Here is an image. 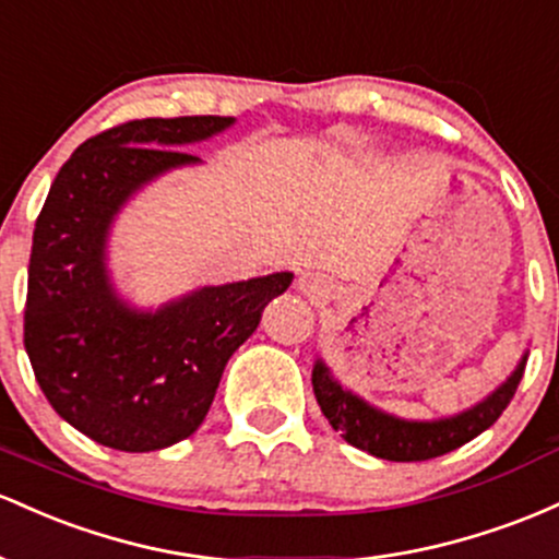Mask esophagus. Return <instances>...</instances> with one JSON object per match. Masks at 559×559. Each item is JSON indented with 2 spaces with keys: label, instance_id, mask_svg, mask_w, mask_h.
<instances>
[{
  "label": "esophagus",
  "instance_id": "1",
  "mask_svg": "<svg viewBox=\"0 0 559 559\" xmlns=\"http://www.w3.org/2000/svg\"><path fill=\"white\" fill-rule=\"evenodd\" d=\"M298 290L304 293V296H309V298H324L330 293V285H328V280L322 277V274L309 272V274H304V277L298 280Z\"/></svg>",
  "mask_w": 559,
  "mask_h": 559
}]
</instances>
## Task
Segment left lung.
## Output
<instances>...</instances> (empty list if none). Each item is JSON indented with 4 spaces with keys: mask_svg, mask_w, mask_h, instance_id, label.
Here are the masks:
<instances>
[{
    "mask_svg": "<svg viewBox=\"0 0 559 559\" xmlns=\"http://www.w3.org/2000/svg\"><path fill=\"white\" fill-rule=\"evenodd\" d=\"M525 361H528V350L520 356L515 372L501 382L497 391H491L460 415L441 419H404L388 415L356 393L346 391L332 378L330 367L322 359L313 361L311 385L313 396L322 406V415L330 419L332 430L341 432L350 447L388 462H423L465 447L483 430L491 428L515 396L525 372Z\"/></svg>",
    "mask_w": 559,
    "mask_h": 559,
    "instance_id": "8db88e82",
    "label": "left lung"
}]
</instances>
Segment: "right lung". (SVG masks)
<instances>
[{
    "label": "right lung",
    "instance_id": "obj_1",
    "mask_svg": "<svg viewBox=\"0 0 559 559\" xmlns=\"http://www.w3.org/2000/svg\"><path fill=\"white\" fill-rule=\"evenodd\" d=\"M235 118H142L79 144L36 218L23 343L52 409L92 441L158 451L200 428L229 356L293 272L200 287L160 309L118 296L108 240L150 181L200 158L185 153Z\"/></svg>",
    "mask_w": 559,
    "mask_h": 559
}]
</instances>
